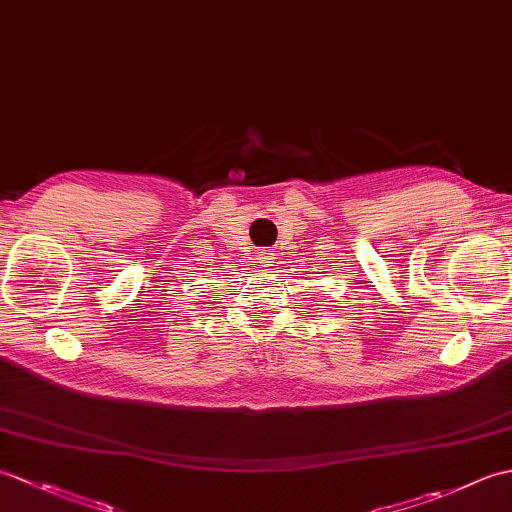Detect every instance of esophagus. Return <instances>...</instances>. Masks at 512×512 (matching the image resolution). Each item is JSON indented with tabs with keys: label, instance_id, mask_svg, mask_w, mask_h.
I'll list each match as a JSON object with an SVG mask.
<instances>
[{
	"label": "esophagus",
	"instance_id": "obj_1",
	"mask_svg": "<svg viewBox=\"0 0 512 512\" xmlns=\"http://www.w3.org/2000/svg\"><path fill=\"white\" fill-rule=\"evenodd\" d=\"M259 264H262L264 268H270L277 264V257H275V250H266V253L259 255Z\"/></svg>",
	"mask_w": 512,
	"mask_h": 512
}]
</instances>
